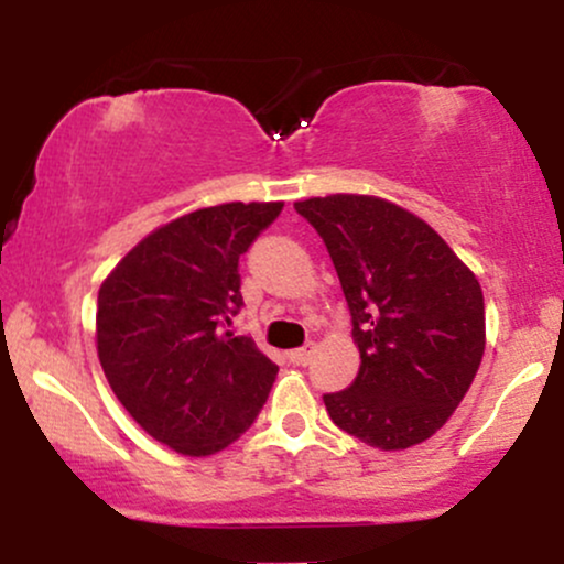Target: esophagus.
<instances>
[{
    "label": "esophagus",
    "mask_w": 564,
    "mask_h": 564,
    "mask_svg": "<svg viewBox=\"0 0 564 564\" xmlns=\"http://www.w3.org/2000/svg\"><path fill=\"white\" fill-rule=\"evenodd\" d=\"M313 355H315V345H313V341H310V345H304V347H300V349H291L289 358H291V364L307 366L310 360H313Z\"/></svg>",
    "instance_id": "34e87169"
}]
</instances>
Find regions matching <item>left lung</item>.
Masks as SVG:
<instances>
[{
  "label": "left lung",
  "mask_w": 564,
  "mask_h": 564,
  "mask_svg": "<svg viewBox=\"0 0 564 564\" xmlns=\"http://www.w3.org/2000/svg\"><path fill=\"white\" fill-rule=\"evenodd\" d=\"M294 209L332 254L360 349L352 384L323 394L328 416L381 451L424 443L480 368L485 302L475 273L392 200L336 193Z\"/></svg>",
  "instance_id": "1"
}]
</instances>
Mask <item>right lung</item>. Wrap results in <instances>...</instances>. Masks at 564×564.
Masks as SVG:
<instances>
[{"instance_id":"1","label":"right lung","mask_w":564,"mask_h":564,"mask_svg":"<svg viewBox=\"0 0 564 564\" xmlns=\"http://www.w3.org/2000/svg\"><path fill=\"white\" fill-rule=\"evenodd\" d=\"M283 200L219 204L161 225L97 291V358L108 384L159 443L212 456L254 424L278 366L230 332L238 260Z\"/></svg>"}]
</instances>
